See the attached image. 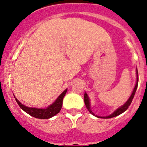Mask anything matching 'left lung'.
Here are the masks:
<instances>
[{
	"mask_svg": "<svg viewBox=\"0 0 147 147\" xmlns=\"http://www.w3.org/2000/svg\"><path fill=\"white\" fill-rule=\"evenodd\" d=\"M137 71V81H136V86H135L134 89H133V93H132L131 96H130V97H129V99H128V100L127 101V102L125 103V105H122L121 107H120L119 108H118V109L116 110V111H115L114 112H113L112 114H111L110 116H96V115L94 114V113H93V112L92 111V110H91V108H90V102H89V99H88V96H87L86 93L84 94V102H85V105L86 106L87 109H88V111L90 112V113H92V114H93L94 116H96V117H98V118H102V119H110V118H112V117H115V116H119V115H120L121 113H124V112L126 111L127 109L128 108H129V106L130 105V104H131L132 101H133V97H134L135 96V94H136V89H137V87H138V70Z\"/></svg>",
	"mask_w": 147,
	"mask_h": 147,
	"instance_id": "left-lung-1",
	"label": "left lung"
}]
</instances>
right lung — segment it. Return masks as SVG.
<instances>
[{
	"label": "right lung",
	"instance_id": "add662e5",
	"mask_svg": "<svg viewBox=\"0 0 147 147\" xmlns=\"http://www.w3.org/2000/svg\"><path fill=\"white\" fill-rule=\"evenodd\" d=\"M67 90L62 92L60 96L56 99L55 102L53 103L52 105L47 107L45 109H42V108H28L25 105H23L21 102L18 101V99L15 98L16 102H18L19 106L22 108L25 112L31 115L33 117L37 119H47L53 117V116L59 113V111L61 109L62 104H63V99L67 93Z\"/></svg>",
	"mask_w": 147,
	"mask_h": 147
}]
</instances>
